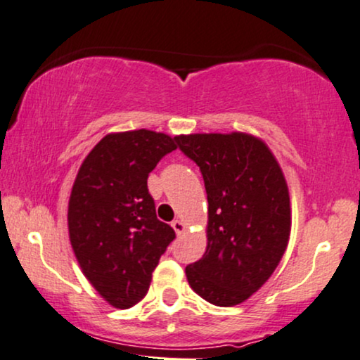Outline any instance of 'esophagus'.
<instances>
[{
	"label": "esophagus",
	"instance_id": "34e87169",
	"mask_svg": "<svg viewBox=\"0 0 360 360\" xmlns=\"http://www.w3.org/2000/svg\"><path fill=\"white\" fill-rule=\"evenodd\" d=\"M171 226H172V229L176 231V234H177V236H181V234H183L184 231H186V224H184L183 221H179V219H174V221H172V222H171Z\"/></svg>",
	"mask_w": 360,
	"mask_h": 360
}]
</instances>
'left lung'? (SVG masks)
I'll return each mask as SVG.
<instances>
[{
    "label": "left lung",
    "instance_id": "left-lung-1",
    "mask_svg": "<svg viewBox=\"0 0 360 360\" xmlns=\"http://www.w3.org/2000/svg\"><path fill=\"white\" fill-rule=\"evenodd\" d=\"M179 149L202 172L207 248L186 267L189 285L214 306L244 302L279 266L290 234L284 172L262 139L248 133L181 134Z\"/></svg>",
    "mask_w": 360,
    "mask_h": 360
}]
</instances>
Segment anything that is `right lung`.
I'll return each mask as SVG.
<instances>
[{
	"label": "right lung",
	"mask_w": 360,
	"mask_h": 360,
	"mask_svg": "<svg viewBox=\"0 0 360 360\" xmlns=\"http://www.w3.org/2000/svg\"><path fill=\"white\" fill-rule=\"evenodd\" d=\"M174 138L149 129L106 134L91 149L72 184L68 231L78 264L116 309L148 294L159 257L176 238L156 217L148 176Z\"/></svg>",
	"instance_id": "1"
}]
</instances>
